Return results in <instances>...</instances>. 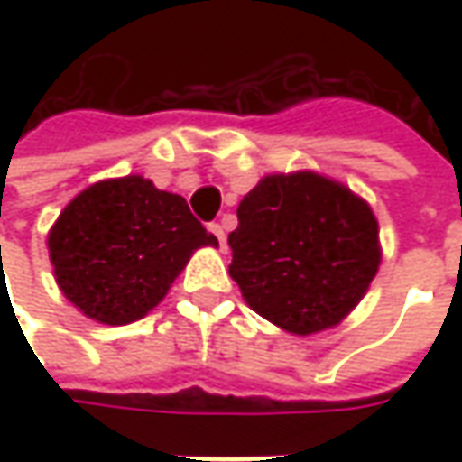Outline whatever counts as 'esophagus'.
Masks as SVG:
<instances>
[{
    "instance_id": "esophagus-1",
    "label": "esophagus",
    "mask_w": 462,
    "mask_h": 462,
    "mask_svg": "<svg viewBox=\"0 0 462 462\" xmlns=\"http://www.w3.org/2000/svg\"><path fill=\"white\" fill-rule=\"evenodd\" d=\"M208 228H210V234H213V236L218 239V244H221V246H226V231H223L221 223H210Z\"/></svg>"
}]
</instances>
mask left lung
<instances>
[{"instance_id":"obj_1","label":"left lung","mask_w":462,"mask_h":462,"mask_svg":"<svg viewBox=\"0 0 462 462\" xmlns=\"http://www.w3.org/2000/svg\"><path fill=\"white\" fill-rule=\"evenodd\" d=\"M236 216L228 273L249 309L291 334L337 327L378 273L370 205L324 174H267Z\"/></svg>"}]
</instances>
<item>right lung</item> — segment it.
Segmentation results:
<instances>
[{
    "mask_svg": "<svg viewBox=\"0 0 462 462\" xmlns=\"http://www.w3.org/2000/svg\"><path fill=\"white\" fill-rule=\"evenodd\" d=\"M200 246H218L185 198L128 174L89 185L48 234L56 282L77 309L107 327L143 319Z\"/></svg>",
    "mask_w": 462,
    "mask_h": 462,
    "instance_id": "add662e5",
    "label": "right lung"
}]
</instances>
